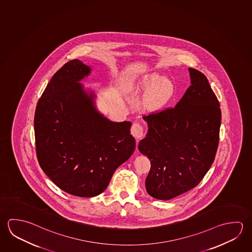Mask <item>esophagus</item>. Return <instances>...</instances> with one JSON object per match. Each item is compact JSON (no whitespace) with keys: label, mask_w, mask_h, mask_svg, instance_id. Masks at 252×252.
I'll return each mask as SVG.
<instances>
[{"label":"esophagus","mask_w":252,"mask_h":252,"mask_svg":"<svg viewBox=\"0 0 252 252\" xmlns=\"http://www.w3.org/2000/svg\"><path fill=\"white\" fill-rule=\"evenodd\" d=\"M131 133L135 139H140L144 134L143 126L140 123H133L131 127Z\"/></svg>","instance_id":"1"}]
</instances>
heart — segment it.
Returning a JSON list of instances; mask_svg holds the SVG:
<instances>
[{"instance_id":"b5f03b06","label":"heart","mask_w":252,"mask_h":252,"mask_svg":"<svg viewBox=\"0 0 252 252\" xmlns=\"http://www.w3.org/2000/svg\"><path fill=\"white\" fill-rule=\"evenodd\" d=\"M141 86L146 92L143 98L144 106L150 111H160L167 106L175 95V88L167 79L152 74L142 79Z\"/></svg>"}]
</instances>
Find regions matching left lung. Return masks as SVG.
Wrapping results in <instances>:
<instances>
[{"label":"left lung","instance_id":"left-lung-1","mask_svg":"<svg viewBox=\"0 0 252 252\" xmlns=\"http://www.w3.org/2000/svg\"><path fill=\"white\" fill-rule=\"evenodd\" d=\"M191 86L174 108L143 116L148 133L138 149L150 160L148 194L170 200L198 185L216 156L220 102L201 71L189 68Z\"/></svg>","mask_w":252,"mask_h":252}]
</instances>
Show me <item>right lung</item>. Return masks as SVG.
Here are the masks:
<instances>
[{
  "mask_svg": "<svg viewBox=\"0 0 252 252\" xmlns=\"http://www.w3.org/2000/svg\"><path fill=\"white\" fill-rule=\"evenodd\" d=\"M90 71L78 59L66 63L46 87L34 114L40 167L58 188L80 197L102 193L135 150L132 123L108 120L94 105L95 94L79 83Z\"/></svg>",
  "mask_w": 252,
  "mask_h": 252,
  "instance_id": "obj_1",
  "label": "right lung"
}]
</instances>
